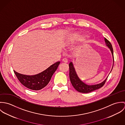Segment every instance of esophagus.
<instances>
[{"label": "esophagus", "instance_id": "obj_1", "mask_svg": "<svg viewBox=\"0 0 125 125\" xmlns=\"http://www.w3.org/2000/svg\"><path fill=\"white\" fill-rule=\"evenodd\" d=\"M62 62H65V63H67L68 62V60H67V59L66 58H63L62 59Z\"/></svg>", "mask_w": 125, "mask_h": 125}]
</instances>
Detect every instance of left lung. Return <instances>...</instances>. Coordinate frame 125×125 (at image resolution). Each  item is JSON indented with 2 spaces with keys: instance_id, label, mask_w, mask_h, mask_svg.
Returning <instances> with one entry per match:
<instances>
[{
  "instance_id": "1",
  "label": "left lung",
  "mask_w": 125,
  "mask_h": 125,
  "mask_svg": "<svg viewBox=\"0 0 125 125\" xmlns=\"http://www.w3.org/2000/svg\"><path fill=\"white\" fill-rule=\"evenodd\" d=\"M105 42L106 44V46L108 47V48L110 49L111 52L112 54L113 59L114 61V54H113V49L112 48V44H111L110 42L107 40L106 38H104ZM69 77L70 79V81L71 82L72 85L73 87V88L76 89L77 91L81 93H89L91 91H93L94 90H95L96 89H99L102 87L104 86V84L105 83V82L106 81V78L104 81H103L102 83L94 85H88L83 83L78 77V76L76 74V73L75 71L74 68L73 67V66L72 64V62H71L69 64ZM113 69V68H112Z\"/></svg>"
}]
</instances>
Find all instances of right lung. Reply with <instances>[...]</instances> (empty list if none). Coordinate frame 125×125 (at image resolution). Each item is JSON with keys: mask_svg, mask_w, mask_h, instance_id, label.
Listing matches in <instances>:
<instances>
[{"mask_svg": "<svg viewBox=\"0 0 125 125\" xmlns=\"http://www.w3.org/2000/svg\"><path fill=\"white\" fill-rule=\"evenodd\" d=\"M59 64L60 62H57L45 71L34 75L22 74L15 71L14 72L19 81L24 87L29 89L38 90L43 89L48 84Z\"/></svg>", "mask_w": 125, "mask_h": 125, "instance_id": "1", "label": "right lung"}]
</instances>
